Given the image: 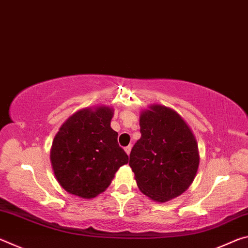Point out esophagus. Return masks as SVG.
I'll use <instances>...</instances> for the list:
<instances>
[{"label":"esophagus","instance_id":"1","mask_svg":"<svg viewBox=\"0 0 248 248\" xmlns=\"http://www.w3.org/2000/svg\"><path fill=\"white\" fill-rule=\"evenodd\" d=\"M131 148H132L131 145H128V146H125V148H124V151H125V152H127L128 155L130 154V152H131Z\"/></svg>","mask_w":248,"mask_h":248}]
</instances>
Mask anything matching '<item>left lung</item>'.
<instances>
[{
    "label": "left lung",
    "instance_id": "obj_1",
    "mask_svg": "<svg viewBox=\"0 0 248 248\" xmlns=\"http://www.w3.org/2000/svg\"><path fill=\"white\" fill-rule=\"evenodd\" d=\"M150 108L140 117L141 138L131 150L129 165L140 190L165 202L190 186L199 165L198 146L177 112L159 105Z\"/></svg>",
    "mask_w": 248,
    "mask_h": 248
}]
</instances>
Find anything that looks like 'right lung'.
Wrapping results in <instances>:
<instances>
[{
  "instance_id": "obj_1",
  "label": "right lung",
  "mask_w": 248,
  "mask_h": 248,
  "mask_svg": "<svg viewBox=\"0 0 248 248\" xmlns=\"http://www.w3.org/2000/svg\"><path fill=\"white\" fill-rule=\"evenodd\" d=\"M112 110L97 107L75 112L54 137L52 167L58 182L70 194L94 198L109 186L128 155L110 127Z\"/></svg>"
}]
</instances>
